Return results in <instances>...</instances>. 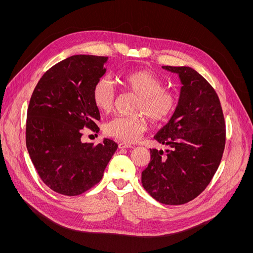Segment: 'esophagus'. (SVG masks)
Returning <instances> with one entry per match:
<instances>
[{
	"label": "esophagus",
	"instance_id": "34e87169",
	"mask_svg": "<svg viewBox=\"0 0 253 253\" xmlns=\"http://www.w3.org/2000/svg\"><path fill=\"white\" fill-rule=\"evenodd\" d=\"M133 148V145L130 144V143H127V142H120L119 143V149H132Z\"/></svg>",
	"mask_w": 253,
	"mask_h": 253
}]
</instances>
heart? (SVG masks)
I'll list each match as a JSON object with an SVG mask.
<instances>
[{"instance_id": "1", "label": "heart", "mask_w": 253, "mask_h": 253, "mask_svg": "<svg viewBox=\"0 0 253 253\" xmlns=\"http://www.w3.org/2000/svg\"><path fill=\"white\" fill-rule=\"evenodd\" d=\"M122 86L134 93L139 100L135 113L145 114L154 124L162 123L173 114L177 98L173 92L164 89L162 80L147 70H135L121 76ZM116 92L112 82L106 77L98 79L92 88V100L96 108L104 113L112 111ZM148 121L141 114L135 116L116 117L104 127L105 133L119 140L136 141L147 128Z\"/></svg>"}]
</instances>
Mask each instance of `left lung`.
Returning a JSON list of instances; mask_svg holds the SVG:
<instances>
[{
	"mask_svg": "<svg viewBox=\"0 0 253 253\" xmlns=\"http://www.w3.org/2000/svg\"><path fill=\"white\" fill-rule=\"evenodd\" d=\"M178 75V103L155 139L169 150H151V162L141 173L143 188L157 201L180 205L205 189L220 164L225 125L219 98L206 80L190 66H162Z\"/></svg>",
	"mask_w": 253,
	"mask_h": 253,
	"instance_id": "left-lung-1",
	"label": "left lung"
}]
</instances>
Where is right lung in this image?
Instances as JSON below:
<instances>
[{
	"instance_id": "obj_1",
	"label": "right lung",
	"mask_w": 253,
	"mask_h": 253,
	"mask_svg": "<svg viewBox=\"0 0 253 253\" xmlns=\"http://www.w3.org/2000/svg\"><path fill=\"white\" fill-rule=\"evenodd\" d=\"M108 57L74 55L48 70L31 97L26 148L45 184L64 196H78L102 178L118 144L104 138L82 141V129L98 132L99 111L92 88L106 72Z\"/></svg>"
}]
</instances>
